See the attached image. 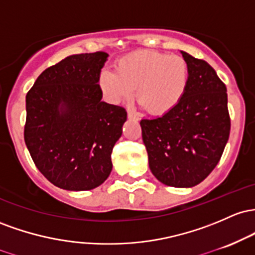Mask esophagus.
<instances>
[{
    "label": "esophagus",
    "instance_id": "34e87169",
    "mask_svg": "<svg viewBox=\"0 0 255 255\" xmlns=\"http://www.w3.org/2000/svg\"><path fill=\"white\" fill-rule=\"evenodd\" d=\"M128 119H136L137 116L133 112H131V111H128Z\"/></svg>",
    "mask_w": 255,
    "mask_h": 255
}]
</instances>
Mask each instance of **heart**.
<instances>
[{
    "label": "heart",
    "instance_id": "heart-1",
    "mask_svg": "<svg viewBox=\"0 0 255 255\" xmlns=\"http://www.w3.org/2000/svg\"><path fill=\"white\" fill-rule=\"evenodd\" d=\"M189 83V67L178 55L142 50L118 61L117 72L104 70L99 85L113 104L136 99L143 110L160 116L181 102Z\"/></svg>",
    "mask_w": 255,
    "mask_h": 255
}]
</instances>
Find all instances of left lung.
Listing matches in <instances>:
<instances>
[{"label":"left lung","mask_w":255,"mask_h":255,"mask_svg":"<svg viewBox=\"0 0 255 255\" xmlns=\"http://www.w3.org/2000/svg\"><path fill=\"white\" fill-rule=\"evenodd\" d=\"M189 83L178 105L142 119V139L155 178L174 188L201 183L219 162L230 133L227 87L204 60L181 51Z\"/></svg>","instance_id":"1"}]
</instances>
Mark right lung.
<instances>
[{"mask_svg": "<svg viewBox=\"0 0 255 255\" xmlns=\"http://www.w3.org/2000/svg\"><path fill=\"white\" fill-rule=\"evenodd\" d=\"M107 59L105 51L67 56L43 71L26 95L25 143L37 168L61 189H95L112 171L127 111L101 101Z\"/></svg>", "mask_w": 255, "mask_h": 255, "instance_id": "right-lung-1", "label": "right lung"}]
</instances>
